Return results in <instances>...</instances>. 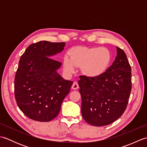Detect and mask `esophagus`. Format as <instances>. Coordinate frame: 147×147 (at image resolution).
Returning <instances> with one entry per match:
<instances>
[{
    "instance_id": "1",
    "label": "esophagus",
    "mask_w": 147,
    "mask_h": 147,
    "mask_svg": "<svg viewBox=\"0 0 147 147\" xmlns=\"http://www.w3.org/2000/svg\"><path fill=\"white\" fill-rule=\"evenodd\" d=\"M78 83L76 82H74L73 84V85H72V88H73V90H77L78 88Z\"/></svg>"
}]
</instances>
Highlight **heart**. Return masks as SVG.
<instances>
[{"label":"heart","mask_w":147,"mask_h":147,"mask_svg":"<svg viewBox=\"0 0 147 147\" xmlns=\"http://www.w3.org/2000/svg\"><path fill=\"white\" fill-rule=\"evenodd\" d=\"M70 58L64 59V67L69 73L74 71L75 67H82L83 74L90 78H96L104 73L111 60L109 50L104 47L88 48L80 47L73 49Z\"/></svg>","instance_id":"1"}]
</instances>
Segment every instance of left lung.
Masks as SVG:
<instances>
[{
  "label": "left lung",
  "mask_w": 147,
  "mask_h": 147,
  "mask_svg": "<svg viewBox=\"0 0 147 147\" xmlns=\"http://www.w3.org/2000/svg\"><path fill=\"white\" fill-rule=\"evenodd\" d=\"M82 114L91 125H109L125 111L131 91V68L125 52L117 47L113 63L96 78L80 76Z\"/></svg>",
  "instance_id": "8db88e82"
}]
</instances>
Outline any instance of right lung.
Instances as JSON below:
<instances>
[{
	"mask_svg": "<svg viewBox=\"0 0 147 147\" xmlns=\"http://www.w3.org/2000/svg\"><path fill=\"white\" fill-rule=\"evenodd\" d=\"M65 42L40 41L21 55L14 79L15 98L20 110L31 119L49 122L57 116L73 82L57 72L62 63L51 57L63 51Z\"/></svg>",
	"mask_w": 147,
	"mask_h": 147,
	"instance_id": "1",
	"label": "right lung"
}]
</instances>
